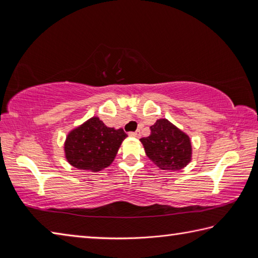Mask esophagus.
<instances>
[{
  "label": "esophagus",
  "mask_w": 258,
  "mask_h": 258,
  "mask_svg": "<svg viewBox=\"0 0 258 258\" xmlns=\"http://www.w3.org/2000/svg\"><path fill=\"white\" fill-rule=\"evenodd\" d=\"M130 135H131V137H134V138H140V131H135V132H131Z\"/></svg>",
  "instance_id": "1"
}]
</instances>
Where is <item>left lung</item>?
I'll list each match as a JSON object with an SVG mask.
<instances>
[{"instance_id":"obj_1","label":"left lung","mask_w":258,"mask_h":258,"mask_svg":"<svg viewBox=\"0 0 258 258\" xmlns=\"http://www.w3.org/2000/svg\"><path fill=\"white\" fill-rule=\"evenodd\" d=\"M150 130L149 137L140 141L152 163L167 171H180L190 163L191 141L184 132L167 119H158Z\"/></svg>"}]
</instances>
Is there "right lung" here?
I'll use <instances>...</instances> for the list:
<instances>
[{
	"label": "right lung",
	"mask_w": 258,
	"mask_h": 258,
	"mask_svg": "<svg viewBox=\"0 0 258 258\" xmlns=\"http://www.w3.org/2000/svg\"><path fill=\"white\" fill-rule=\"evenodd\" d=\"M126 137L123 128L108 127L98 117H92L69 132L64 155L74 167L99 172L112 163Z\"/></svg>",
	"instance_id": "right-lung-1"
}]
</instances>
